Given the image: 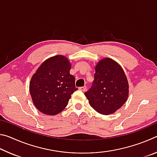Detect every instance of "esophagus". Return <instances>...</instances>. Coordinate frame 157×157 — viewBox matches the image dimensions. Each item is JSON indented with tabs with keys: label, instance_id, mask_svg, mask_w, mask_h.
<instances>
[{
	"label": "esophagus",
	"instance_id": "esophagus-1",
	"mask_svg": "<svg viewBox=\"0 0 157 157\" xmlns=\"http://www.w3.org/2000/svg\"><path fill=\"white\" fill-rule=\"evenodd\" d=\"M79 89L80 90V91H82L84 92V91H86V86H82V87H79Z\"/></svg>",
	"mask_w": 157,
	"mask_h": 157
}]
</instances>
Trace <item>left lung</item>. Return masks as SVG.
I'll use <instances>...</instances> for the list:
<instances>
[{
  "label": "left lung",
  "mask_w": 157,
  "mask_h": 157,
  "mask_svg": "<svg viewBox=\"0 0 157 157\" xmlns=\"http://www.w3.org/2000/svg\"><path fill=\"white\" fill-rule=\"evenodd\" d=\"M95 70L92 86L84 95L98 113H113L128 97L129 84L125 74L121 66L109 58L100 60Z\"/></svg>",
  "instance_id": "left-lung-1"
}]
</instances>
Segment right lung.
Instances as JSON below:
<instances>
[{
    "label": "right lung",
    "instance_id": "add662e5",
    "mask_svg": "<svg viewBox=\"0 0 157 157\" xmlns=\"http://www.w3.org/2000/svg\"><path fill=\"white\" fill-rule=\"evenodd\" d=\"M71 67L67 58L56 55L45 61L32 77L30 95L41 113L55 116L62 112L78 90L75 77L70 74Z\"/></svg>",
    "mask_w": 157,
    "mask_h": 157
}]
</instances>
